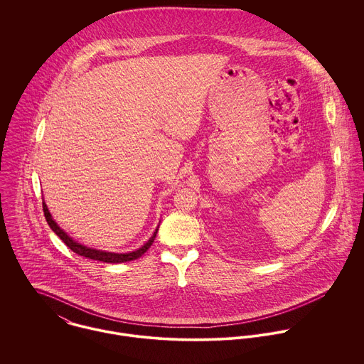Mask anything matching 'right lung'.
Wrapping results in <instances>:
<instances>
[{"instance_id":"add662e5","label":"right lung","mask_w":364,"mask_h":364,"mask_svg":"<svg viewBox=\"0 0 364 364\" xmlns=\"http://www.w3.org/2000/svg\"><path fill=\"white\" fill-rule=\"evenodd\" d=\"M43 213L46 217L48 224L50 225L53 231L57 234V237H60V240L75 254H78L80 257L88 258V259L101 260V262H106V263H122V262H129V260L139 259L144 252H147V250L153 245L154 240H156V232H158V227H156V232L153 234V237L137 251L134 252H129V254H113V252H105V251H98V250H92V248H87L78 242H75L73 238H70L53 220L46 203L43 202Z\"/></svg>"}]
</instances>
